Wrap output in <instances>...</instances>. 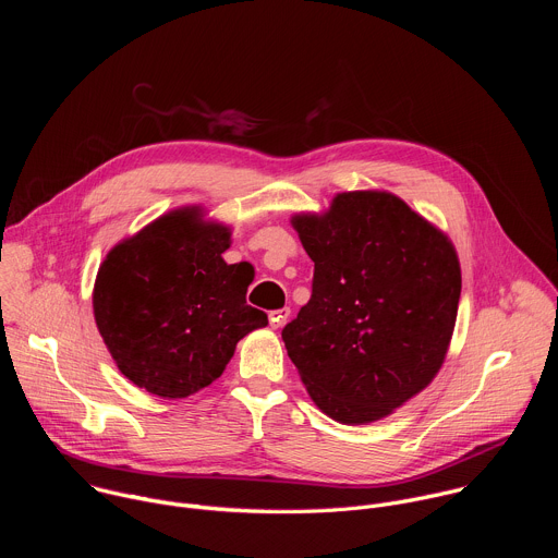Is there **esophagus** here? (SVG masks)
Listing matches in <instances>:
<instances>
[{
	"label": "esophagus",
	"instance_id": "1",
	"mask_svg": "<svg viewBox=\"0 0 558 558\" xmlns=\"http://www.w3.org/2000/svg\"><path fill=\"white\" fill-rule=\"evenodd\" d=\"M289 313H291V308H289V306H282V308H274V311H269V323H271V327H274V329L282 327V325L287 323Z\"/></svg>",
	"mask_w": 558,
	"mask_h": 558
}]
</instances>
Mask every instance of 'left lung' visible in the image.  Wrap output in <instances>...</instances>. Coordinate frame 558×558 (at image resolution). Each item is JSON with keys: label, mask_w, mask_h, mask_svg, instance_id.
<instances>
[{"label": "left lung", "mask_w": 558, "mask_h": 558, "mask_svg": "<svg viewBox=\"0 0 558 558\" xmlns=\"http://www.w3.org/2000/svg\"><path fill=\"white\" fill-rule=\"evenodd\" d=\"M313 260L311 298L282 340L311 400L342 424L386 417L439 371L461 271L448 238L384 192L338 194L295 216Z\"/></svg>", "instance_id": "left-lung-1"}]
</instances>
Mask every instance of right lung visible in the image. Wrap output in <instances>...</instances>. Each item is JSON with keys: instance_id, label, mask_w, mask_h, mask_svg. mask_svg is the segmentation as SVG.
Wrapping results in <instances>:
<instances>
[{"instance_id": "obj_1", "label": "right lung", "mask_w": 558, "mask_h": 558, "mask_svg": "<svg viewBox=\"0 0 558 558\" xmlns=\"http://www.w3.org/2000/svg\"><path fill=\"white\" fill-rule=\"evenodd\" d=\"M229 229L198 209L161 216L104 260L95 320L119 371L158 397H187L222 375L235 344L267 325L247 304L252 274L227 265Z\"/></svg>"}]
</instances>
